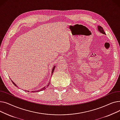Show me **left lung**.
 I'll list each match as a JSON object with an SVG mask.
<instances>
[{
  "label": "left lung",
  "instance_id": "1",
  "mask_svg": "<svg viewBox=\"0 0 120 120\" xmlns=\"http://www.w3.org/2000/svg\"><path fill=\"white\" fill-rule=\"evenodd\" d=\"M98 30L100 31V33H102L103 34H105V32L104 31V30H103V28L102 27H101L100 26H98Z\"/></svg>",
  "mask_w": 120,
  "mask_h": 120
}]
</instances>
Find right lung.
<instances>
[{
	"label": "right lung",
	"instance_id": "1",
	"mask_svg": "<svg viewBox=\"0 0 120 120\" xmlns=\"http://www.w3.org/2000/svg\"><path fill=\"white\" fill-rule=\"evenodd\" d=\"M55 66H54L53 67V68H52V74H53V71H54V69H55ZM11 82H12V83H13L14 84V85L15 86H17H17H16V85L14 82L13 81H12L11 80ZM49 84H50V82L49 83V84L48 85V86H44L43 88H42V89H40V90H37V91H31V92H38V91H41V90H45L46 89V87H47V86H49Z\"/></svg>",
	"mask_w": 120,
	"mask_h": 120
}]
</instances>
